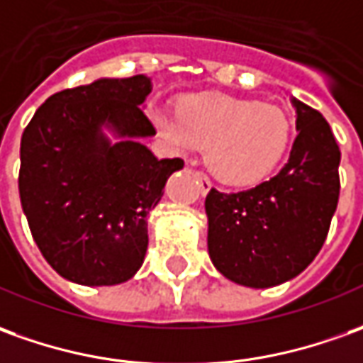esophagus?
<instances>
[{
    "mask_svg": "<svg viewBox=\"0 0 363 363\" xmlns=\"http://www.w3.org/2000/svg\"><path fill=\"white\" fill-rule=\"evenodd\" d=\"M194 177H196L197 184H199V191H201V194H207V191L211 189V182H209V177H207L203 172L196 169V172H194Z\"/></svg>",
    "mask_w": 363,
    "mask_h": 363,
    "instance_id": "esophagus-1",
    "label": "esophagus"
}]
</instances>
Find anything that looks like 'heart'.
<instances>
[{"instance_id":"heart-1","label":"heart","mask_w":363,"mask_h":363,"mask_svg":"<svg viewBox=\"0 0 363 363\" xmlns=\"http://www.w3.org/2000/svg\"><path fill=\"white\" fill-rule=\"evenodd\" d=\"M162 136L184 152L207 148V167L229 186H251L281 164L292 140V122L279 106L227 94H199L177 114L154 110Z\"/></svg>"}]
</instances>
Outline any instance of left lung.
Here are the masks:
<instances>
[{"label":"left lung","instance_id":"left-lung-1","mask_svg":"<svg viewBox=\"0 0 363 363\" xmlns=\"http://www.w3.org/2000/svg\"><path fill=\"white\" fill-rule=\"evenodd\" d=\"M291 157L269 182L206 197L207 247L229 281L269 289L301 274L320 253L340 197V148L318 110L301 101Z\"/></svg>","mask_w":363,"mask_h":363}]
</instances>
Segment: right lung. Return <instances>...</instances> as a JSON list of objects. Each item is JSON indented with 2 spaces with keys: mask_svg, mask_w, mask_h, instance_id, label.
I'll use <instances>...</instances> for the list:
<instances>
[{
  "mask_svg": "<svg viewBox=\"0 0 363 363\" xmlns=\"http://www.w3.org/2000/svg\"><path fill=\"white\" fill-rule=\"evenodd\" d=\"M152 79H101L55 92L21 136L19 197L45 261L67 281L110 286L134 277L148 249V213L184 160H156L144 110ZM108 125L128 135L110 145Z\"/></svg>",
  "mask_w": 363,
  "mask_h": 363,
  "instance_id": "add662e5",
  "label": "right lung"
}]
</instances>
